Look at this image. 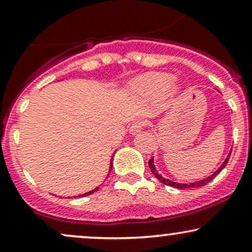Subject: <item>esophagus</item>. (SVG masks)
Returning a JSON list of instances; mask_svg holds the SVG:
<instances>
[{
    "instance_id": "esophagus-1",
    "label": "esophagus",
    "mask_w": 252,
    "mask_h": 252,
    "mask_svg": "<svg viewBox=\"0 0 252 252\" xmlns=\"http://www.w3.org/2000/svg\"><path fill=\"white\" fill-rule=\"evenodd\" d=\"M144 126H146V121L143 120L135 121V122H132L131 126H130V132H131V134H136V132L141 131Z\"/></svg>"
}]
</instances>
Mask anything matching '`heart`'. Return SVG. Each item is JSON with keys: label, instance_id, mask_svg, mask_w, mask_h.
I'll list each match as a JSON object with an SVG mask.
<instances>
[{"label": "heart", "instance_id": "1", "mask_svg": "<svg viewBox=\"0 0 252 252\" xmlns=\"http://www.w3.org/2000/svg\"><path fill=\"white\" fill-rule=\"evenodd\" d=\"M174 79L170 74L149 73L137 78L132 83L131 89L137 96L143 98H155L166 94L172 88Z\"/></svg>", "mask_w": 252, "mask_h": 252}]
</instances>
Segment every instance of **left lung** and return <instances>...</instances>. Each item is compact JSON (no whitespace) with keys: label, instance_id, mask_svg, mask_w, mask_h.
<instances>
[{"label":"left lung","instance_id":"8db88e82","mask_svg":"<svg viewBox=\"0 0 252 252\" xmlns=\"http://www.w3.org/2000/svg\"><path fill=\"white\" fill-rule=\"evenodd\" d=\"M231 152H232V149H231ZM230 155H231V153H230V154L227 155V158H225V161H224V162H222L221 166L219 167V168L217 169L216 172L213 173L212 175L209 176V178H206V179H202V180H200V181H196V182H190V184H178V182L170 181V180H168V179H164L162 175H161V174H158V173L156 172V168H155L154 163H153V158H150L148 163H149V168H150V170H152V173H153V174H154V175L156 176V178L158 179V180H160L161 182H162V184L167 185V186H172V187H175V189H196V187H201V186H205V185H207V184H209V182H210L211 180H213V179H215L216 176L218 175L219 173H220L221 170L225 168V166H226L227 162H228V158H230Z\"/></svg>","mask_w":252,"mask_h":252}]
</instances>
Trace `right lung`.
Returning a JSON list of instances; mask_svg holds the SVG:
<instances>
[{"mask_svg": "<svg viewBox=\"0 0 252 252\" xmlns=\"http://www.w3.org/2000/svg\"><path fill=\"white\" fill-rule=\"evenodd\" d=\"M111 169H112V160H111V162H110V170H109V173L111 172ZM99 189V187H97V189H92V190H90V192H88V193H85V194H82V195H78V196H85V195H89V194H92V193L94 192H96V190Z\"/></svg>", "mask_w": 252, "mask_h": 252, "instance_id": "add662e5", "label": "right lung"}]
</instances>
